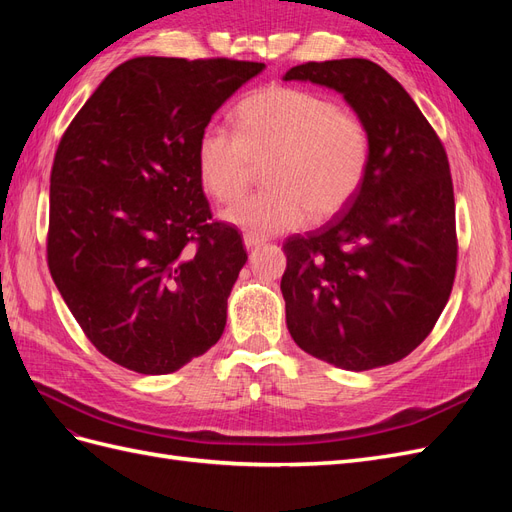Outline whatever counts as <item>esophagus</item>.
<instances>
[{
	"label": "esophagus",
	"instance_id": "obj_1",
	"mask_svg": "<svg viewBox=\"0 0 512 512\" xmlns=\"http://www.w3.org/2000/svg\"><path fill=\"white\" fill-rule=\"evenodd\" d=\"M262 241H265V239H260V237H254V235H243V243H245V247H247V250H252V247L260 245Z\"/></svg>",
	"mask_w": 512,
	"mask_h": 512
}]
</instances>
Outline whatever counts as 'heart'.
<instances>
[{"instance_id": "heart-1", "label": "heart", "mask_w": 512, "mask_h": 512, "mask_svg": "<svg viewBox=\"0 0 512 512\" xmlns=\"http://www.w3.org/2000/svg\"><path fill=\"white\" fill-rule=\"evenodd\" d=\"M235 134L207 128L196 149L203 190L222 205L239 200L265 168L269 190L230 207L224 218L254 235L294 230L342 213L361 192L371 162L365 119L303 87L273 85L243 98Z\"/></svg>"}]
</instances>
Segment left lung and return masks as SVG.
<instances>
[{
  "label": "left lung",
  "instance_id": "left-lung-1",
  "mask_svg": "<svg viewBox=\"0 0 512 512\" xmlns=\"http://www.w3.org/2000/svg\"><path fill=\"white\" fill-rule=\"evenodd\" d=\"M284 79L344 94L371 134L361 192L331 222L284 241L288 331L301 350L335 367L397 363L436 327L455 282V194L444 145L374 61H307Z\"/></svg>",
  "mask_w": 512,
  "mask_h": 512
}]
</instances>
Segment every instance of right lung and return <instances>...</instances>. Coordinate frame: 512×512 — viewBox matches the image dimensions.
<instances>
[{
  "instance_id": "obj_1",
  "label": "right lung",
  "mask_w": 512,
  "mask_h": 512,
  "mask_svg": "<svg viewBox=\"0 0 512 512\" xmlns=\"http://www.w3.org/2000/svg\"><path fill=\"white\" fill-rule=\"evenodd\" d=\"M265 64L134 57L70 121L51 168L46 262L91 344L136 374H173L224 333L247 254L213 220L196 149Z\"/></svg>"
}]
</instances>
